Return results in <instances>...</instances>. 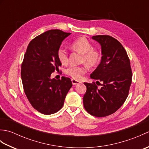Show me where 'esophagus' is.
Segmentation results:
<instances>
[{
	"label": "esophagus",
	"mask_w": 149,
	"mask_h": 149,
	"mask_svg": "<svg viewBox=\"0 0 149 149\" xmlns=\"http://www.w3.org/2000/svg\"><path fill=\"white\" fill-rule=\"evenodd\" d=\"M72 83L73 85H75V84H79L80 82L77 81V80H75V79H72Z\"/></svg>",
	"instance_id": "1"
}]
</instances>
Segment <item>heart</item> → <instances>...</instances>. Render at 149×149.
Here are the masks:
<instances>
[{
	"mask_svg": "<svg viewBox=\"0 0 149 149\" xmlns=\"http://www.w3.org/2000/svg\"><path fill=\"white\" fill-rule=\"evenodd\" d=\"M72 48L75 51L82 54L81 63L90 67H93L99 63L101 59L100 52L93 49V46L89 40L86 38L81 37L78 38L72 43ZM58 58L63 64H66L68 61V55L67 50L63 47H60L58 49ZM86 72V68L84 66H72L65 70L66 74L72 77L74 79H81L83 75Z\"/></svg>",
	"mask_w": 149,
	"mask_h": 149,
	"instance_id": "1",
	"label": "heart"
}]
</instances>
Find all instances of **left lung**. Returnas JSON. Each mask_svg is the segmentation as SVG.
I'll return each mask as SVG.
<instances>
[{
	"label": "left lung",
	"mask_w": 149,
	"mask_h": 149,
	"mask_svg": "<svg viewBox=\"0 0 149 149\" xmlns=\"http://www.w3.org/2000/svg\"><path fill=\"white\" fill-rule=\"evenodd\" d=\"M101 46L100 64L90 77L100 84L84 83L86 91L83 97L85 109L97 117L108 116L116 112L124 103L132 83L130 60L125 49L118 40L108 35L91 38Z\"/></svg>",
	"instance_id": "obj_1"
}]
</instances>
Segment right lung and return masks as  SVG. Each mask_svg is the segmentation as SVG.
Wrapping results in <instances>:
<instances>
[{"mask_svg":"<svg viewBox=\"0 0 149 149\" xmlns=\"http://www.w3.org/2000/svg\"><path fill=\"white\" fill-rule=\"evenodd\" d=\"M70 34L59 29L47 31L31 41L24 55L21 70L24 92L34 108L44 115L61 109L72 86L70 78H50L61 65L58 50Z\"/></svg>","mask_w":149,"mask_h":149,"instance_id":"1","label":"right lung"}]
</instances>
